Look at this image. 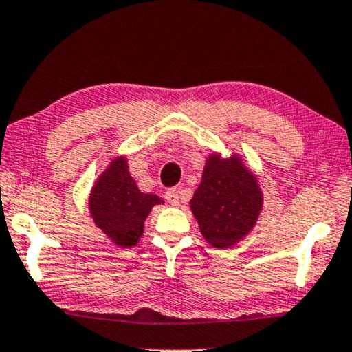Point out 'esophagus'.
Listing matches in <instances>:
<instances>
[{
  "mask_svg": "<svg viewBox=\"0 0 352 352\" xmlns=\"http://www.w3.org/2000/svg\"><path fill=\"white\" fill-rule=\"evenodd\" d=\"M166 199H167V203L168 204H172V206H179L180 204V195H179V190H175V188H170V190H167L166 191Z\"/></svg>",
  "mask_w": 352,
  "mask_h": 352,
  "instance_id": "1",
  "label": "esophagus"
}]
</instances>
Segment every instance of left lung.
Listing matches in <instances>:
<instances>
[{
	"mask_svg": "<svg viewBox=\"0 0 352 352\" xmlns=\"http://www.w3.org/2000/svg\"><path fill=\"white\" fill-rule=\"evenodd\" d=\"M261 186L256 175L233 154L222 159L210 154L203 180L190 201L201 235L210 246L225 250L235 246L250 233L262 210Z\"/></svg>",
	"mask_w": 352,
	"mask_h": 352,
	"instance_id": "1",
	"label": "left lung"
}]
</instances>
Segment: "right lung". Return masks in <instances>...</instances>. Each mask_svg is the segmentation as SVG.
Listing matches in <instances>:
<instances>
[{
	"label": "right lung",
	"mask_w": 352,
	"mask_h": 352,
	"mask_svg": "<svg viewBox=\"0 0 352 352\" xmlns=\"http://www.w3.org/2000/svg\"><path fill=\"white\" fill-rule=\"evenodd\" d=\"M156 204H164V201L138 190L124 156L112 159L109 167L98 177L88 199L93 222L120 248L137 245L143 235L144 220Z\"/></svg>",
	"instance_id": "obj_1"
}]
</instances>
